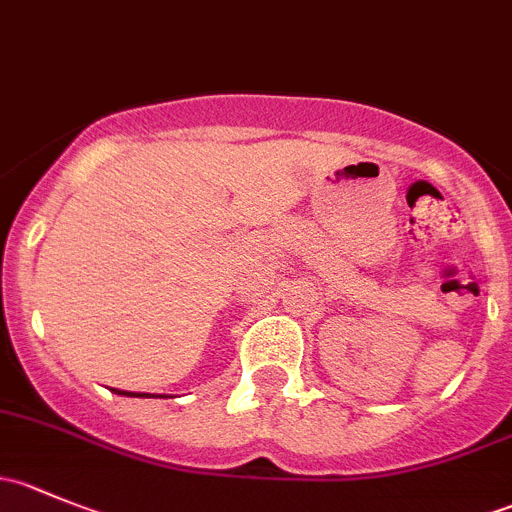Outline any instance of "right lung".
Here are the masks:
<instances>
[{"label": "right lung", "mask_w": 512, "mask_h": 512, "mask_svg": "<svg viewBox=\"0 0 512 512\" xmlns=\"http://www.w3.org/2000/svg\"><path fill=\"white\" fill-rule=\"evenodd\" d=\"M121 396H148V394H131V391H123Z\"/></svg>", "instance_id": "1"}]
</instances>
